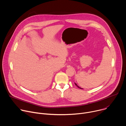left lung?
<instances>
[{
	"label": "left lung",
	"mask_w": 126,
	"mask_h": 126,
	"mask_svg": "<svg viewBox=\"0 0 126 126\" xmlns=\"http://www.w3.org/2000/svg\"><path fill=\"white\" fill-rule=\"evenodd\" d=\"M75 85H76V86H77V87H78V88H80V89H83L82 88H80L79 86H78L77 85V84H76L75 83Z\"/></svg>",
	"instance_id": "8db88e82"
}]
</instances>
